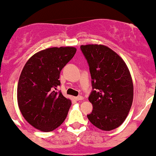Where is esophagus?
Masks as SVG:
<instances>
[{
    "instance_id": "esophagus-1",
    "label": "esophagus",
    "mask_w": 156,
    "mask_h": 156,
    "mask_svg": "<svg viewBox=\"0 0 156 156\" xmlns=\"http://www.w3.org/2000/svg\"><path fill=\"white\" fill-rule=\"evenodd\" d=\"M75 99L76 101H82L83 100V97H82V96H77V97H75Z\"/></svg>"
}]
</instances>
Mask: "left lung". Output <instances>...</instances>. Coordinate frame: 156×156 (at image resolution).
Here are the masks:
<instances>
[{
	"mask_svg": "<svg viewBox=\"0 0 156 156\" xmlns=\"http://www.w3.org/2000/svg\"><path fill=\"white\" fill-rule=\"evenodd\" d=\"M89 65L93 91L89 97L93 110L87 115L92 125L112 131L124 122L133 102L134 86L126 62L101 44L82 45Z\"/></svg>",
	"mask_w": 156,
	"mask_h": 156,
	"instance_id": "left-lung-1",
	"label": "left lung"
}]
</instances>
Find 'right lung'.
I'll use <instances>...</instances> for the list:
<instances>
[{"label":"right lung","instance_id":"1","mask_svg":"<svg viewBox=\"0 0 156 156\" xmlns=\"http://www.w3.org/2000/svg\"><path fill=\"white\" fill-rule=\"evenodd\" d=\"M76 52L73 46L48 48L33 55L24 66L17 101L23 117L34 128L49 132L66 119L71 101L56 90L61 70Z\"/></svg>","mask_w":156,"mask_h":156}]
</instances>
